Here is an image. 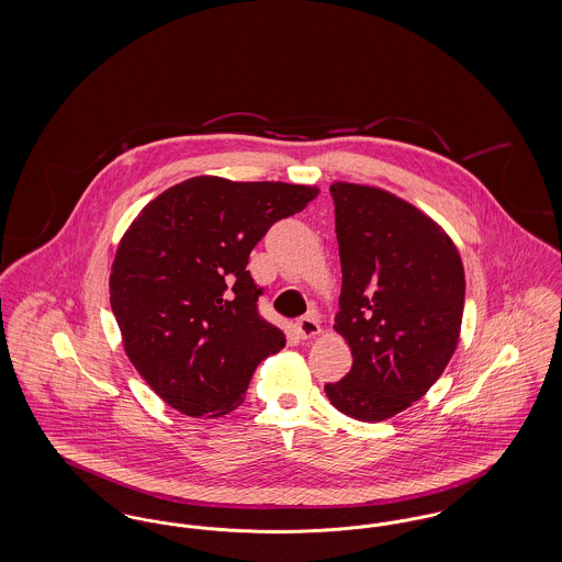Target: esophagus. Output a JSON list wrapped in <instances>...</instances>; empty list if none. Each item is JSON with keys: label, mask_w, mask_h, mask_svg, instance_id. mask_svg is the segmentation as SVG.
Instances as JSON below:
<instances>
[{"label": "esophagus", "mask_w": 562, "mask_h": 562, "mask_svg": "<svg viewBox=\"0 0 562 562\" xmlns=\"http://www.w3.org/2000/svg\"><path fill=\"white\" fill-rule=\"evenodd\" d=\"M294 330H296L299 339L307 341V339L321 335V324H318V321H316L314 316H303V318H299V321L294 322Z\"/></svg>", "instance_id": "1"}]
</instances>
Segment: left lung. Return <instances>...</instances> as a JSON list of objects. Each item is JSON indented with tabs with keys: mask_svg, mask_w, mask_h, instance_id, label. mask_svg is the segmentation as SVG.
Segmentation results:
<instances>
[{
	"mask_svg": "<svg viewBox=\"0 0 562 562\" xmlns=\"http://www.w3.org/2000/svg\"><path fill=\"white\" fill-rule=\"evenodd\" d=\"M330 195L341 259L335 330L353 360L324 392L344 415L383 422L426 396L453 358L463 263L449 234L398 195L346 181Z\"/></svg>",
	"mask_w": 562,
	"mask_h": 562,
	"instance_id": "left-lung-1",
	"label": "left lung"
}]
</instances>
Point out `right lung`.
<instances>
[{
  "mask_svg": "<svg viewBox=\"0 0 562 562\" xmlns=\"http://www.w3.org/2000/svg\"><path fill=\"white\" fill-rule=\"evenodd\" d=\"M321 191L280 181L193 177L154 198L117 244L109 301L134 369L189 417L240 406L284 333L257 312L248 255Z\"/></svg>",
  "mask_w": 562,
  "mask_h": 562,
  "instance_id": "right-lung-1",
  "label": "right lung"
}]
</instances>
